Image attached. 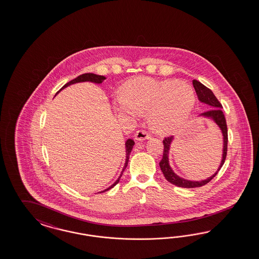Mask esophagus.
Returning <instances> with one entry per match:
<instances>
[{"mask_svg":"<svg viewBox=\"0 0 259 259\" xmlns=\"http://www.w3.org/2000/svg\"><path fill=\"white\" fill-rule=\"evenodd\" d=\"M150 134L145 130H139L135 134V140L136 141H145L150 139Z\"/></svg>","mask_w":259,"mask_h":259,"instance_id":"esophagus-1","label":"esophagus"}]
</instances>
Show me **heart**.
Listing matches in <instances>:
<instances>
[{"label": "heart", "instance_id": "obj_1", "mask_svg": "<svg viewBox=\"0 0 259 259\" xmlns=\"http://www.w3.org/2000/svg\"><path fill=\"white\" fill-rule=\"evenodd\" d=\"M124 94L115 101L118 113L132 117L149 114L151 125L159 133L181 128L196 105L195 90L185 81L136 78L127 82Z\"/></svg>", "mask_w": 259, "mask_h": 259}]
</instances>
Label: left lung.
<instances>
[{"mask_svg": "<svg viewBox=\"0 0 259 259\" xmlns=\"http://www.w3.org/2000/svg\"><path fill=\"white\" fill-rule=\"evenodd\" d=\"M193 85L196 90V95L198 97V100L203 103H206L210 106L211 109L201 113L199 116H202L205 118H212V120L219 125V127L223 135V154H222V160L220 163V167L218 169V171L214 172V175H212V177L208 178L207 180L201 181H191L184 180L182 178H180L178 175H176L171 168V166L169 165V149H170V145L172 142L174 137H166L163 140V155L162 158L159 161V167L160 170L163 172L165 179L169 182H171L174 185L182 187V188H196V187H201L205 184H207L208 182L212 181V179L218 175V172H220L221 167L224 164L226 156H227V147H228V130L227 123H226V119L224 117V114L222 112V105L219 102V100L217 99V97L213 95L211 89H209L208 87L203 85L200 81L194 79L193 80Z\"/></svg>", "mask_w": 259, "mask_h": 259, "instance_id": "obj_1", "label": "left lung"}]
</instances>
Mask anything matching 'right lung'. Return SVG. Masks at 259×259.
Segmentation results:
<instances>
[{"mask_svg":"<svg viewBox=\"0 0 259 259\" xmlns=\"http://www.w3.org/2000/svg\"><path fill=\"white\" fill-rule=\"evenodd\" d=\"M105 77L104 76H100V75H96V74H93V73H85V74H82V75H79L78 77H77L76 78H74V79H72L70 80L69 82H67L66 84H64L58 92H57V94L63 89V88H65V87H69L71 84H73V83H77V82H82V81H91V82H95V83H102V81L105 79ZM134 144H135V142H134L133 140H131V139H129V140H127L125 142V148H126V159H125V164H124V167H123V169H122V172L120 174V176H119V178H118V180L116 181V182L113 184V185H111L109 188L105 189L104 191H102V192H105V191H108L111 188H113L116 184H118V181L120 180V177L122 176V172L123 171L125 170L126 167H127V165H128V161H129V157H130V154H131V151L133 149Z\"/></svg>","mask_w":259,"mask_h":259,"instance_id":"1","label":"right lung"}]
</instances>
